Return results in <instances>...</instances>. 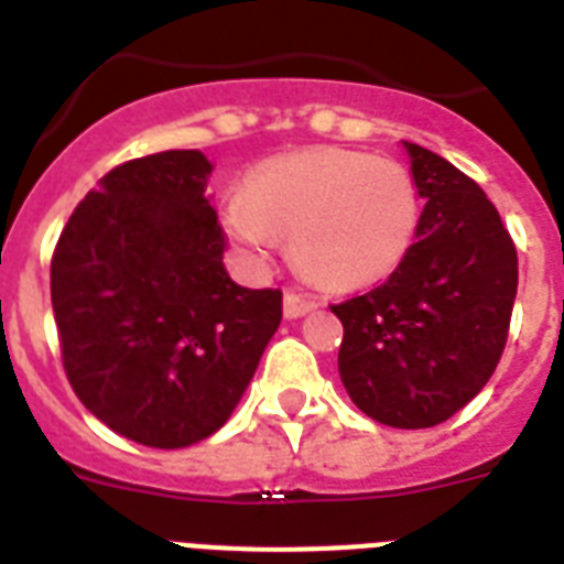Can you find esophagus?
I'll return each instance as SVG.
<instances>
[{
	"instance_id": "obj_1",
	"label": "esophagus",
	"mask_w": 564,
	"mask_h": 564,
	"mask_svg": "<svg viewBox=\"0 0 564 564\" xmlns=\"http://www.w3.org/2000/svg\"><path fill=\"white\" fill-rule=\"evenodd\" d=\"M316 310V301L304 299V295H299V292H286L283 295V316L286 318H301L307 316V313H313Z\"/></svg>"
}]
</instances>
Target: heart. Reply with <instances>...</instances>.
I'll list each match as a JSON object with an SVG mask.
<instances>
[{
  "mask_svg": "<svg viewBox=\"0 0 564 564\" xmlns=\"http://www.w3.org/2000/svg\"><path fill=\"white\" fill-rule=\"evenodd\" d=\"M419 216V189L401 163L325 145L257 166L221 225L248 257H263L283 234L318 283L362 286L398 269Z\"/></svg>",
  "mask_w": 564,
  "mask_h": 564,
  "instance_id": "heart-1",
  "label": "heart"
}]
</instances>
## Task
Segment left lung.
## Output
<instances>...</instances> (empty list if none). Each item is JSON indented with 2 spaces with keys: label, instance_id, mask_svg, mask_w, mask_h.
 <instances>
[{
  "label": "left lung",
  "instance_id": "left-lung-1",
  "mask_svg": "<svg viewBox=\"0 0 564 564\" xmlns=\"http://www.w3.org/2000/svg\"><path fill=\"white\" fill-rule=\"evenodd\" d=\"M424 198L415 242L389 281L334 304L339 377L369 419L436 427L498 369L518 292V254L495 204L468 175L403 140Z\"/></svg>",
  "mask_w": 564,
  "mask_h": 564
}]
</instances>
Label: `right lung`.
<instances>
[{"instance_id": "add662e5", "label": "right lung", "mask_w": 564, "mask_h": 564, "mask_svg": "<svg viewBox=\"0 0 564 564\" xmlns=\"http://www.w3.org/2000/svg\"><path fill=\"white\" fill-rule=\"evenodd\" d=\"M210 172L198 149L122 163L84 195L52 257L66 377L137 445L213 436L281 325V290H246L225 272Z\"/></svg>"}]
</instances>
